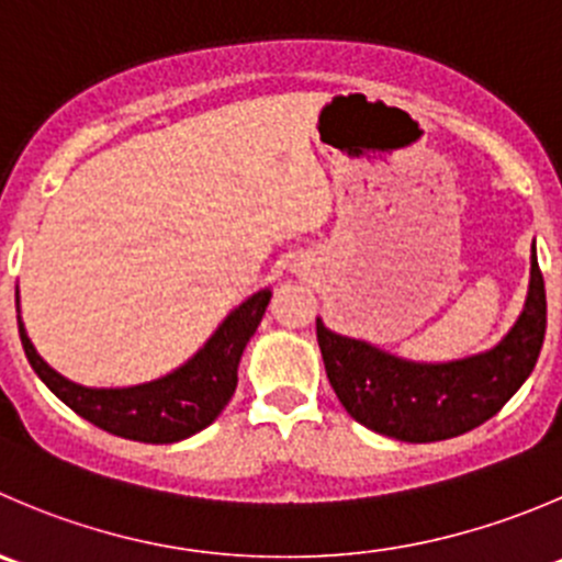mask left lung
Instances as JSON below:
<instances>
[{"instance_id":"left-lung-1","label":"left lung","mask_w":562,"mask_h":562,"mask_svg":"<svg viewBox=\"0 0 562 562\" xmlns=\"http://www.w3.org/2000/svg\"><path fill=\"white\" fill-rule=\"evenodd\" d=\"M326 379L364 428L401 442H442L483 426L532 373L547 335V291L532 244L530 293L499 346L448 364H419L326 329L315 318Z\"/></svg>"}]
</instances>
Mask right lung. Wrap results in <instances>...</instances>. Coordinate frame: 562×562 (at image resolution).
I'll use <instances>...</instances> for the list:
<instances>
[{"instance_id":"obj_1","label":"right lung","mask_w":562,"mask_h":562,"mask_svg":"<svg viewBox=\"0 0 562 562\" xmlns=\"http://www.w3.org/2000/svg\"><path fill=\"white\" fill-rule=\"evenodd\" d=\"M271 291H258L233 310L209 342L176 373L125 390H90L48 368L19 324L21 346L43 384L92 426L148 445H170L203 431L220 417L238 384V359L258 329Z\"/></svg>"}]
</instances>
